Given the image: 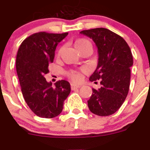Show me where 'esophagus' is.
I'll return each mask as SVG.
<instances>
[{
    "mask_svg": "<svg viewBox=\"0 0 150 150\" xmlns=\"http://www.w3.org/2000/svg\"><path fill=\"white\" fill-rule=\"evenodd\" d=\"M80 87V85H77V84H73V83H72L71 84V89H72V90H75V89H78Z\"/></svg>",
    "mask_w": 150,
    "mask_h": 150,
    "instance_id": "1",
    "label": "esophagus"
}]
</instances>
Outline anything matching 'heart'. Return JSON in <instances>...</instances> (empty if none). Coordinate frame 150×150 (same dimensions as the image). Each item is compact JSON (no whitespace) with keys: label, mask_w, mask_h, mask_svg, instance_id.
Masks as SVG:
<instances>
[{"label":"heart","mask_w":150,"mask_h":150,"mask_svg":"<svg viewBox=\"0 0 150 150\" xmlns=\"http://www.w3.org/2000/svg\"><path fill=\"white\" fill-rule=\"evenodd\" d=\"M74 45H75V48H76L77 51L79 52L81 49L85 48H87V47H90L91 48V43L88 41L86 39H79V40H77L74 43ZM62 52V48H60L59 50L58 53H57V55H60L61 54ZM68 76L69 77L72 81H78L81 79V75L79 74V72H76V71H72L68 73Z\"/></svg>","instance_id":"1"}]
</instances>
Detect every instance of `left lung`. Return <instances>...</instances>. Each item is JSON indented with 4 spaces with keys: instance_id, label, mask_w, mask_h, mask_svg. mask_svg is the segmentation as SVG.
Masks as SVG:
<instances>
[{
    "instance_id": "1",
    "label": "left lung",
    "mask_w": 150,
    "mask_h": 150,
    "mask_svg": "<svg viewBox=\"0 0 150 150\" xmlns=\"http://www.w3.org/2000/svg\"><path fill=\"white\" fill-rule=\"evenodd\" d=\"M80 33L92 39L98 48V65L90 81L99 80L102 87L93 89L88 108L98 116L111 115L121 107L129 93L132 52L122 37L106 28L86 30Z\"/></svg>"
}]
</instances>
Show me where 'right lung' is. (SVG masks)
Masks as SVG:
<instances>
[{"mask_svg":"<svg viewBox=\"0 0 150 150\" xmlns=\"http://www.w3.org/2000/svg\"><path fill=\"white\" fill-rule=\"evenodd\" d=\"M68 33L40 32L25 39L16 56V71L25 102L36 115L53 118L63 110V102L71 91L70 83L61 80L52 86L44 75L49 72L56 47Z\"/></svg>","mask_w":150,"mask_h":150,"instance_id":"1","label":"right lung"}]
</instances>
